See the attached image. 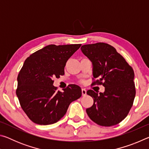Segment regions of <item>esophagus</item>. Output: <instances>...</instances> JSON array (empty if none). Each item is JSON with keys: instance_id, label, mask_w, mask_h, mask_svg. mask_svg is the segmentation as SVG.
I'll return each mask as SVG.
<instances>
[{"instance_id": "obj_1", "label": "esophagus", "mask_w": 149, "mask_h": 149, "mask_svg": "<svg viewBox=\"0 0 149 149\" xmlns=\"http://www.w3.org/2000/svg\"><path fill=\"white\" fill-rule=\"evenodd\" d=\"M81 93H82V96H83V97H85V96L87 95V91H86V90H85V89H81Z\"/></svg>"}]
</instances>
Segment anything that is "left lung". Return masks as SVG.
<instances>
[{
  "mask_svg": "<svg viewBox=\"0 0 149 149\" xmlns=\"http://www.w3.org/2000/svg\"><path fill=\"white\" fill-rule=\"evenodd\" d=\"M83 53L92 62L93 75L98 78L92 85H102L104 93L88 90L93 99L86 112L98 125L109 127L116 125L127 116L135 97L134 72L114 47L104 42L85 45Z\"/></svg>",
  "mask_w": 149,
  "mask_h": 149,
  "instance_id": "1",
  "label": "left lung"
}]
</instances>
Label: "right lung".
Instances as JSON below:
<instances>
[{
	"label": "right lung",
	"mask_w": 149,
	"mask_h": 149,
	"mask_svg": "<svg viewBox=\"0 0 149 149\" xmlns=\"http://www.w3.org/2000/svg\"><path fill=\"white\" fill-rule=\"evenodd\" d=\"M81 44L49 45L30 55L17 75L16 95L21 107L33 122L50 125L64 116L72 102L81 96L78 85L64 91L53 85L54 77L64 75V67Z\"/></svg>",
	"instance_id": "add662e5"
}]
</instances>
